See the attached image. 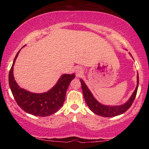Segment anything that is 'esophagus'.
<instances>
[{
	"mask_svg": "<svg viewBox=\"0 0 149 149\" xmlns=\"http://www.w3.org/2000/svg\"><path fill=\"white\" fill-rule=\"evenodd\" d=\"M83 69L80 67H78V68H76V69H75V72H76L77 76H80L83 74Z\"/></svg>",
	"mask_w": 149,
	"mask_h": 149,
	"instance_id": "1",
	"label": "esophagus"
}]
</instances>
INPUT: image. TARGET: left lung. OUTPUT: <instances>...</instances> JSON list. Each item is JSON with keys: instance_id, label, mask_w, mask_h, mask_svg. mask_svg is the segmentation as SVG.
I'll return each instance as SVG.
<instances>
[{"instance_id": "8db88e82", "label": "left lung", "mask_w": 149, "mask_h": 149, "mask_svg": "<svg viewBox=\"0 0 149 149\" xmlns=\"http://www.w3.org/2000/svg\"><path fill=\"white\" fill-rule=\"evenodd\" d=\"M80 81L81 83V87H82L83 96H84L85 100L86 102L89 109L93 113L96 114L97 115L104 117H111L121 115V114H123L127 111L130 109V107H131L132 103L134 102V100H135L136 93H137L138 84H139V77H138V74H137V85H136L135 90H134L133 93H132L131 97H130V99L125 104H123L117 106L104 105L100 103L93 97V94L91 93L90 90L87 87L84 81L81 79H80Z\"/></svg>"}]
</instances>
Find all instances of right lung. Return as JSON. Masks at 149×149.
Wrapping results in <instances>:
<instances>
[{
  "mask_svg": "<svg viewBox=\"0 0 149 149\" xmlns=\"http://www.w3.org/2000/svg\"><path fill=\"white\" fill-rule=\"evenodd\" d=\"M20 50L16 54L9 71V83L12 94L16 102L27 113L38 117L52 115L60 109L65 100L67 89L71 81L75 78L74 74H64L56 84L47 92L32 93L21 88L16 83L13 76V66Z\"/></svg>",
  "mask_w": 149,
  "mask_h": 149,
  "instance_id": "right-lung-1",
  "label": "right lung"
}]
</instances>
